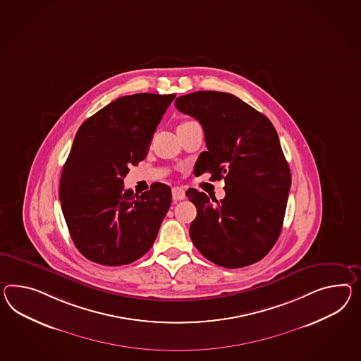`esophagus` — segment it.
Here are the masks:
<instances>
[{"mask_svg":"<svg viewBox=\"0 0 361 361\" xmlns=\"http://www.w3.org/2000/svg\"><path fill=\"white\" fill-rule=\"evenodd\" d=\"M171 194H173V199L178 202V200H183L185 197V190L182 187H174L171 190Z\"/></svg>","mask_w":361,"mask_h":361,"instance_id":"esophagus-1","label":"esophagus"}]
</instances>
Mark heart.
<instances>
[{"label":"heart","instance_id":"1","mask_svg":"<svg viewBox=\"0 0 361 361\" xmlns=\"http://www.w3.org/2000/svg\"><path fill=\"white\" fill-rule=\"evenodd\" d=\"M185 123H188V121H185ZM182 124H183V123H182Z\"/></svg>","mask_w":361,"mask_h":361}]
</instances>
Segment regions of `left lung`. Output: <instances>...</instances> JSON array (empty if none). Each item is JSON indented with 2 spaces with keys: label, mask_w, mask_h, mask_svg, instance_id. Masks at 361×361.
Segmentation results:
<instances>
[{
  "label": "left lung",
  "mask_w": 361,
  "mask_h": 361,
  "mask_svg": "<svg viewBox=\"0 0 361 361\" xmlns=\"http://www.w3.org/2000/svg\"><path fill=\"white\" fill-rule=\"evenodd\" d=\"M176 107L203 127L208 150L197 158L196 174L208 171L213 180L225 182L220 202L195 188L185 192L197 209L191 240L217 266L257 263L280 235L292 180L276 130L233 94H185Z\"/></svg>",
  "instance_id": "obj_1"
}]
</instances>
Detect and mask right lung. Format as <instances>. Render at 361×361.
Returning <instances> with one entry per match:
<instances>
[{
    "instance_id": "add662e5",
    "label": "right lung",
    "mask_w": 361,
    "mask_h": 361,
    "mask_svg": "<svg viewBox=\"0 0 361 361\" xmlns=\"http://www.w3.org/2000/svg\"><path fill=\"white\" fill-rule=\"evenodd\" d=\"M176 94L126 95L83 121L60 180V202L75 247L103 266H123L153 246L171 204V188L124 190L130 167L150 141Z\"/></svg>"
}]
</instances>
